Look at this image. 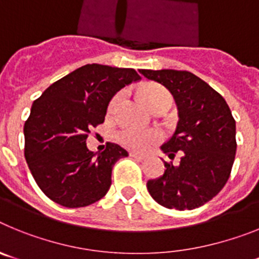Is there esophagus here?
I'll return each instance as SVG.
<instances>
[{
  "label": "esophagus",
  "mask_w": 259,
  "mask_h": 259,
  "mask_svg": "<svg viewBox=\"0 0 259 259\" xmlns=\"http://www.w3.org/2000/svg\"><path fill=\"white\" fill-rule=\"evenodd\" d=\"M130 155L134 158H137V159H146L148 158V155L144 154V153H135V152H131L130 153Z\"/></svg>",
  "instance_id": "obj_1"
}]
</instances>
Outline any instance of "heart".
Returning <instances> with one entry per match:
<instances>
[{
  "instance_id": "heart-1",
  "label": "heart",
  "mask_w": 259,
  "mask_h": 259,
  "mask_svg": "<svg viewBox=\"0 0 259 259\" xmlns=\"http://www.w3.org/2000/svg\"><path fill=\"white\" fill-rule=\"evenodd\" d=\"M141 96H143L145 104L149 106L150 110L158 109V107H170L172 104V96L164 87L159 84H145L141 88ZM122 100V93H116L109 104V114H113L118 107L119 102ZM161 139L159 132L155 130H136V128H124L118 134L119 143L124 145L128 149L143 150L149 148L154 143Z\"/></svg>"
}]
</instances>
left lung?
Instances as JSON below:
<instances>
[{
  "label": "left lung",
  "mask_w": 259,
  "mask_h": 259,
  "mask_svg": "<svg viewBox=\"0 0 259 259\" xmlns=\"http://www.w3.org/2000/svg\"><path fill=\"white\" fill-rule=\"evenodd\" d=\"M170 91L179 120L161 150L179 163L164 162L163 175L146 188L167 209L193 210L215 197L230 178L236 154V122L217 91L189 71L139 70Z\"/></svg>",
  "instance_id": "left-lung-1"
}]
</instances>
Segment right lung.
<instances>
[{
    "label": "right lung",
    "mask_w": 259,
    "mask_h": 259,
    "mask_svg": "<svg viewBox=\"0 0 259 259\" xmlns=\"http://www.w3.org/2000/svg\"><path fill=\"white\" fill-rule=\"evenodd\" d=\"M134 68L85 65L57 80L36 100L24 123V157L40 189L65 207L101 200L111 170L127 150L107 143L102 153L87 148V137L105 120L111 98L140 80Z\"/></svg>",
    "instance_id": "obj_1"
}]
</instances>
